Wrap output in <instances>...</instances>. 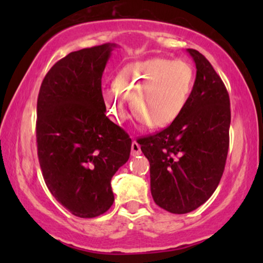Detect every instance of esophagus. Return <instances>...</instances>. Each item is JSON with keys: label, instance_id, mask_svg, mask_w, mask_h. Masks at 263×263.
Returning a JSON list of instances; mask_svg holds the SVG:
<instances>
[{"label": "esophagus", "instance_id": "esophagus-1", "mask_svg": "<svg viewBox=\"0 0 263 263\" xmlns=\"http://www.w3.org/2000/svg\"><path fill=\"white\" fill-rule=\"evenodd\" d=\"M139 154H141V147L136 141H133L132 142V156L135 157V156H139Z\"/></svg>", "mask_w": 263, "mask_h": 263}]
</instances>
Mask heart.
Listing matches in <instances>:
<instances>
[{"instance_id":"b5f03b06","label":"heart","mask_w":263,"mask_h":263,"mask_svg":"<svg viewBox=\"0 0 263 263\" xmlns=\"http://www.w3.org/2000/svg\"><path fill=\"white\" fill-rule=\"evenodd\" d=\"M195 82L192 64L183 60L153 57L128 64L118 71L115 84L102 89L106 112L116 123L129 117L128 99L141 123L164 128L181 116Z\"/></svg>"}]
</instances>
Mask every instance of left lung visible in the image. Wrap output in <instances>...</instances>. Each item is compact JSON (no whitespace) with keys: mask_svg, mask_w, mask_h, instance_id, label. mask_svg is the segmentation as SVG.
<instances>
[{"mask_svg":"<svg viewBox=\"0 0 263 263\" xmlns=\"http://www.w3.org/2000/svg\"><path fill=\"white\" fill-rule=\"evenodd\" d=\"M186 51L196 64L186 107L168 127L139 142L149 161L154 202L174 214L189 213L212 196L224 172L230 142L228 89L202 53Z\"/></svg>","mask_w":263,"mask_h":263,"instance_id":"1","label":"left lung"}]
</instances>
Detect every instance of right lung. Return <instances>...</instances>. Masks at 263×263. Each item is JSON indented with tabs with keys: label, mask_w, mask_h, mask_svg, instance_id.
Masks as SVG:
<instances>
[{
	"label": "right lung",
	"mask_w": 263,
	"mask_h": 263,
	"mask_svg": "<svg viewBox=\"0 0 263 263\" xmlns=\"http://www.w3.org/2000/svg\"><path fill=\"white\" fill-rule=\"evenodd\" d=\"M114 43L68 53L46 73L37 100L38 159L52 196L79 218L114 203L111 178L129 159L132 139L105 115L102 77Z\"/></svg>",
	"instance_id": "1"
}]
</instances>
